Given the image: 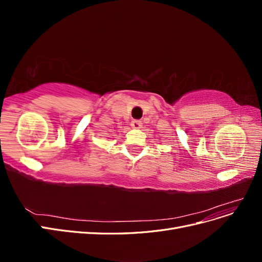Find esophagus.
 I'll use <instances>...</instances> for the list:
<instances>
[{
  "label": "esophagus",
  "instance_id": "obj_1",
  "mask_svg": "<svg viewBox=\"0 0 262 262\" xmlns=\"http://www.w3.org/2000/svg\"><path fill=\"white\" fill-rule=\"evenodd\" d=\"M131 125H132V128H134V129H140V128H142V121L133 120L131 122Z\"/></svg>",
  "mask_w": 262,
  "mask_h": 262
}]
</instances>
